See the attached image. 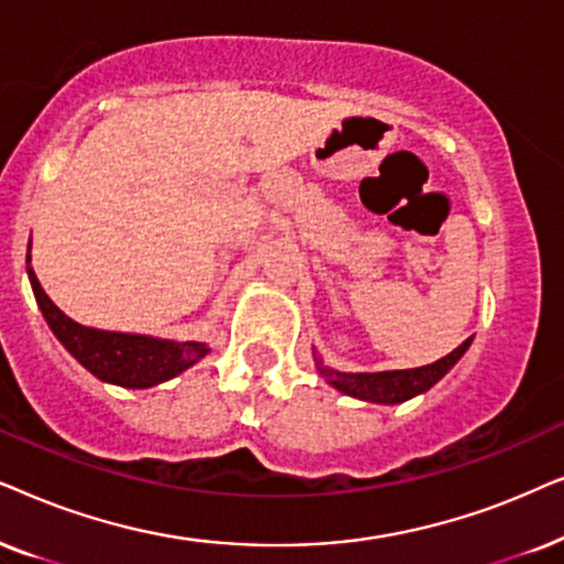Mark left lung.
I'll return each instance as SVG.
<instances>
[{
  "instance_id": "left-lung-1",
  "label": "left lung",
  "mask_w": 564,
  "mask_h": 564,
  "mask_svg": "<svg viewBox=\"0 0 564 564\" xmlns=\"http://www.w3.org/2000/svg\"><path fill=\"white\" fill-rule=\"evenodd\" d=\"M469 343H471V337L469 340H464L459 348L448 352V356L435 360V364L420 366V369H408V371L343 373V371L325 369V366H322V360H317V369L322 377H325L335 389H340L343 394L358 397V400H366V402L394 404V402L410 400V397L425 392V389H431L435 381L444 377V373L452 369L456 360L467 352Z\"/></svg>"
}]
</instances>
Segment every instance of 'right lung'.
<instances>
[{
	"mask_svg": "<svg viewBox=\"0 0 564 564\" xmlns=\"http://www.w3.org/2000/svg\"><path fill=\"white\" fill-rule=\"evenodd\" d=\"M28 275L48 327L64 343V348L97 379L118 387L147 389L177 377L208 352L206 343L156 340V337L105 333V329L77 325L46 296L33 268H28Z\"/></svg>",
	"mask_w": 564,
	"mask_h": 564,
	"instance_id": "right-lung-1",
	"label": "right lung"
}]
</instances>
